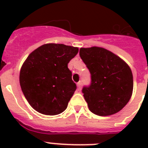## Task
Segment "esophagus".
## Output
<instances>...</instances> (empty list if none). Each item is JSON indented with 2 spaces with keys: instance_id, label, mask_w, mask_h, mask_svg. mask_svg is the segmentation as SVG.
I'll return each mask as SVG.
<instances>
[{
  "instance_id": "1",
  "label": "esophagus",
  "mask_w": 148,
  "mask_h": 148,
  "mask_svg": "<svg viewBox=\"0 0 148 148\" xmlns=\"http://www.w3.org/2000/svg\"><path fill=\"white\" fill-rule=\"evenodd\" d=\"M77 89L80 90L81 89V87H82V82H81V81H79L78 83L77 84Z\"/></svg>"
}]
</instances>
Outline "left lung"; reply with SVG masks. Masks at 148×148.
<instances>
[{"mask_svg":"<svg viewBox=\"0 0 148 148\" xmlns=\"http://www.w3.org/2000/svg\"><path fill=\"white\" fill-rule=\"evenodd\" d=\"M79 54L90 73V85L82 89L89 110L99 116L120 111L133 91L131 68L119 57L102 47L81 48Z\"/></svg>","mask_w":148,"mask_h":148,"instance_id":"1","label":"left lung"}]
</instances>
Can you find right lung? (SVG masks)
<instances>
[{
  "label": "right lung",
  "mask_w": 148,
  "mask_h": 148,
  "mask_svg": "<svg viewBox=\"0 0 148 148\" xmlns=\"http://www.w3.org/2000/svg\"><path fill=\"white\" fill-rule=\"evenodd\" d=\"M77 53V47L47 44L29 54L21 69L20 84L38 112L57 115L66 110L77 89L67 64Z\"/></svg>",
  "instance_id": "add662e5"
}]
</instances>
